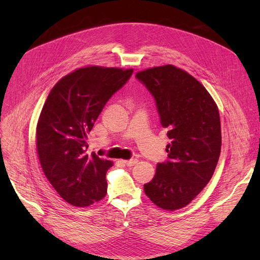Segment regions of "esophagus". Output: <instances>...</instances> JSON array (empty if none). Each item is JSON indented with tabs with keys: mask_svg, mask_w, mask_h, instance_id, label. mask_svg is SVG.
Instances as JSON below:
<instances>
[{
	"mask_svg": "<svg viewBox=\"0 0 260 260\" xmlns=\"http://www.w3.org/2000/svg\"><path fill=\"white\" fill-rule=\"evenodd\" d=\"M138 162V160L137 159H129V160H123L122 161V163H124L125 166H127V167H133V166H135L136 163Z\"/></svg>",
	"mask_w": 260,
	"mask_h": 260,
	"instance_id": "1",
	"label": "esophagus"
}]
</instances>
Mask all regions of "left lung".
Returning a JSON list of instances; mask_svg holds the SVG:
<instances>
[{
	"instance_id": "left-lung-1",
	"label": "left lung",
	"mask_w": 260,
	"mask_h": 260,
	"mask_svg": "<svg viewBox=\"0 0 260 260\" xmlns=\"http://www.w3.org/2000/svg\"><path fill=\"white\" fill-rule=\"evenodd\" d=\"M152 93L168 129V160L158 163L144 192L157 207L175 211L192 201L211 180L221 149L218 107L193 76L174 65L136 75Z\"/></svg>"
}]
</instances>
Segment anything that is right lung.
<instances>
[{
	"mask_svg": "<svg viewBox=\"0 0 260 260\" xmlns=\"http://www.w3.org/2000/svg\"><path fill=\"white\" fill-rule=\"evenodd\" d=\"M133 70L90 66L63 77L52 87L37 125L41 167L58 194L84 208L106 195V172L113 162L87 154V134L106 102Z\"/></svg>",
	"mask_w": 260,
	"mask_h": 260,
	"instance_id": "right-lung-1",
	"label": "right lung"
}]
</instances>
